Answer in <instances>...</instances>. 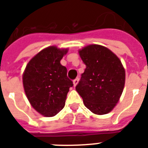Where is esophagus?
Here are the masks:
<instances>
[{
  "mask_svg": "<svg viewBox=\"0 0 148 148\" xmlns=\"http://www.w3.org/2000/svg\"><path fill=\"white\" fill-rule=\"evenodd\" d=\"M79 77H77L76 79H75L73 80V84H74V86H75L78 84V82H79Z\"/></svg>",
  "mask_w": 148,
  "mask_h": 148,
  "instance_id": "1",
  "label": "esophagus"
}]
</instances>
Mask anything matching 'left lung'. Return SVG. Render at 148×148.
<instances>
[{
    "instance_id": "1",
    "label": "left lung",
    "mask_w": 148,
    "mask_h": 148,
    "mask_svg": "<svg viewBox=\"0 0 148 148\" xmlns=\"http://www.w3.org/2000/svg\"><path fill=\"white\" fill-rule=\"evenodd\" d=\"M86 69L75 90L95 114L110 113L117 103L125 84V70L115 54L99 45L79 51Z\"/></svg>"
}]
</instances>
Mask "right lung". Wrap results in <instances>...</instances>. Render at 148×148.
<instances>
[{"instance_id":"right-lung-1","label":"right lung","mask_w":148,"mask_h":148,"mask_svg":"<svg viewBox=\"0 0 148 148\" xmlns=\"http://www.w3.org/2000/svg\"><path fill=\"white\" fill-rule=\"evenodd\" d=\"M68 49L49 46L34 56L23 74V86L31 105L45 116H54L63 109L73 82L60 61Z\"/></svg>"}]
</instances>
